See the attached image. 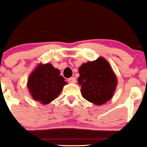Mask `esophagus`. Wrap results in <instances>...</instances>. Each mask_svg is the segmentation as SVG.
<instances>
[{
    "mask_svg": "<svg viewBox=\"0 0 147 147\" xmlns=\"http://www.w3.org/2000/svg\"><path fill=\"white\" fill-rule=\"evenodd\" d=\"M68 82L71 83V84H74V83L76 82V78L75 77H71L68 79Z\"/></svg>",
    "mask_w": 147,
    "mask_h": 147,
    "instance_id": "obj_1",
    "label": "esophagus"
}]
</instances>
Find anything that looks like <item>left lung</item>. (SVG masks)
Instances as JSON below:
<instances>
[{
	"mask_svg": "<svg viewBox=\"0 0 147 147\" xmlns=\"http://www.w3.org/2000/svg\"><path fill=\"white\" fill-rule=\"evenodd\" d=\"M79 73L78 83L83 98L98 106L112 98L118 80L107 59L99 57L96 60L83 63L79 67Z\"/></svg>",
	"mask_w": 147,
	"mask_h": 147,
	"instance_id": "1",
	"label": "left lung"
}]
</instances>
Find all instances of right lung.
Returning <instances> with one entry per match:
<instances>
[{
	"label": "right lung",
	"mask_w": 147,
	"mask_h": 147,
	"mask_svg": "<svg viewBox=\"0 0 147 147\" xmlns=\"http://www.w3.org/2000/svg\"><path fill=\"white\" fill-rule=\"evenodd\" d=\"M67 85L60 71L52 64L40 63L30 74L27 88L32 98L45 105L58 97L63 87Z\"/></svg>",
	"instance_id": "obj_1"
}]
</instances>
